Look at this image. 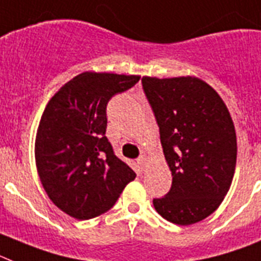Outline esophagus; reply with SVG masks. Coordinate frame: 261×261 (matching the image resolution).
<instances>
[{
  "mask_svg": "<svg viewBox=\"0 0 261 261\" xmlns=\"http://www.w3.org/2000/svg\"><path fill=\"white\" fill-rule=\"evenodd\" d=\"M138 163L141 164L142 167H144V166H146V164L148 163V158L144 156V155H142V156L138 158Z\"/></svg>",
  "mask_w": 261,
  "mask_h": 261,
  "instance_id": "1",
  "label": "esophagus"
}]
</instances>
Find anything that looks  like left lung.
<instances>
[{
    "instance_id": "left-lung-1",
    "label": "left lung",
    "mask_w": 261,
    "mask_h": 261,
    "mask_svg": "<svg viewBox=\"0 0 261 261\" xmlns=\"http://www.w3.org/2000/svg\"><path fill=\"white\" fill-rule=\"evenodd\" d=\"M142 85L159 126L171 190L154 199L162 218L198 223L218 208L235 174V126L215 90L196 76H143Z\"/></svg>"
}]
</instances>
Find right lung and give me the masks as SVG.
Here are the masks:
<instances>
[{
	"label": "right lung",
	"instance_id": "obj_1",
	"mask_svg": "<svg viewBox=\"0 0 261 261\" xmlns=\"http://www.w3.org/2000/svg\"><path fill=\"white\" fill-rule=\"evenodd\" d=\"M139 75L85 71L49 100L36 137V164L50 200L78 220L115 204L137 174L114 154L106 138V107Z\"/></svg>",
	"mask_w": 261,
	"mask_h": 261
}]
</instances>
